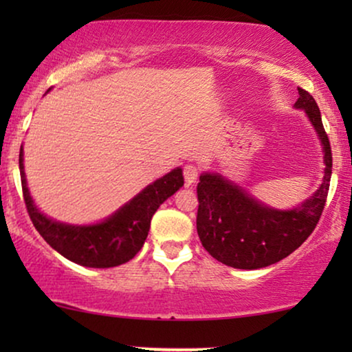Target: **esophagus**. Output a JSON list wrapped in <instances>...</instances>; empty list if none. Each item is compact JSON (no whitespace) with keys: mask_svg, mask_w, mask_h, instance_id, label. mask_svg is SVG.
<instances>
[{"mask_svg":"<svg viewBox=\"0 0 352 352\" xmlns=\"http://www.w3.org/2000/svg\"><path fill=\"white\" fill-rule=\"evenodd\" d=\"M197 177H199V168L195 165H186L184 166V179L187 186L195 184Z\"/></svg>","mask_w":352,"mask_h":352,"instance_id":"34e87169","label":"esophagus"}]
</instances>
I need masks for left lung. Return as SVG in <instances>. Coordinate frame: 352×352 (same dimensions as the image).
Masks as SVG:
<instances>
[{
	"label": "left lung",
	"instance_id": "8db88e82",
	"mask_svg": "<svg viewBox=\"0 0 352 352\" xmlns=\"http://www.w3.org/2000/svg\"><path fill=\"white\" fill-rule=\"evenodd\" d=\"M295 109L305 110L324 153L320 186L301 205L277 210L221 173L205 171L197 186V232L214 259L235 269H261L292 254L316 229L324 211L331 177V148L320 110L307 91L298 88Z\"/></svg>",
	"mask_w": 352,
	"mask_h": 352
}]
</instances>
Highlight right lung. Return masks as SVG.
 <instances>
[{
    "mask_svg": "<svg viewBox=\"0 0 352 352\" xmlns=\"http://www.w3.org/2000/svg\"><path fill=\"white\" fill-rule=\"evenodd\" d=\"M51 88L46 91L50 93ZM23 200L35 229L43 239L72 263L85 267H115L136 256L146 242L151 219L163 201L184 186L181 168H175L165 176L134 195L131 200L99 223L67 224L47 218L33 201L27 187L23 170V147L19 153Z\"/></svg>",
    "mask_w": 352,
    "mask_h": 352,
    "instance_id": "add662e5",
    "label": "right lung"
}]
</instances>
